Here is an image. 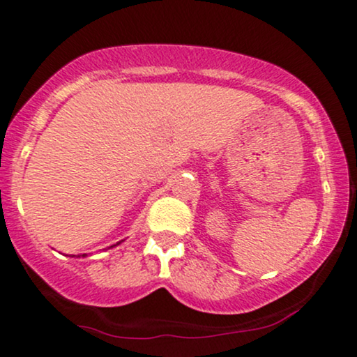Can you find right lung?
Masks as SVG:
<instances>
[{
    "instance_id": "right-lung-1",
    "label": "right lung",
    "mask_w": 357,
    "mask_h": 357,
    "mask_svg": "<svg viewBox=\"0 0 357 357\" xmlns=\"http://www.w3.org/2000/svg\"><path fill=\"white\" fill-rule=\"evenodd\" d=\"M119 243H120V242H119ZM82 257H85V254H84V255H82Z\"/></svg>"
}]
</instances>
